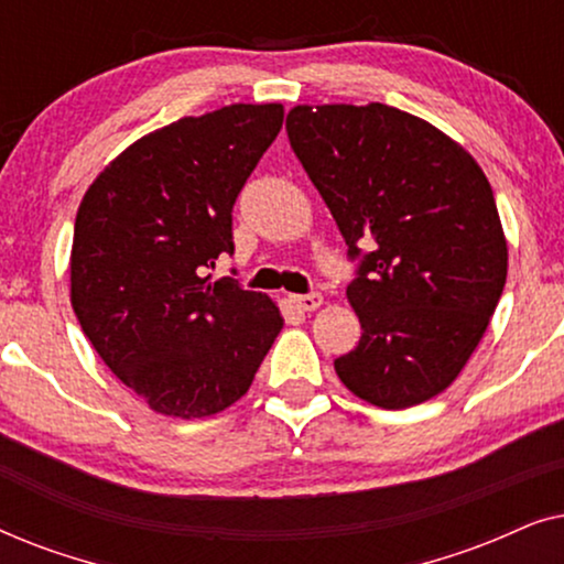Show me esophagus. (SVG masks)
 Instances as JSON below:
<instances>
[{
  "label": "esophagus",
  "mask_w": 564,
  "mask_h": 564,
  "mask_svg": "<svg viewBox=\"0 0 564 564\" xmlns=\"http://www.w3.org/2000/svg\"><path fill=\"white\" fill-rule=\"evenodd\" d=\"M292 303H295L297 311H318V307L323 305V295L321 292H307V295H292Z\"/></svg>",
  "instance_id": "esophagus-1"
}]
</instances>
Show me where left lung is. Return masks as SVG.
<instances>
[{
	"label": "left lung",
	"mask_w": 564,
	"mask_h": 564,
	"mask_svg": "<svg viewBox=\"0 0 564 564\" xmlns=\"http://www.w3.org/2000/svg\"><path fill=\"white\" fill-rule=\"evenodd\" d=\"M290 145L357 259L361 338L338 380L400 411L465 369L503 295L508 246L488 176L457 141L380 102L297 105Z\"/></svg>",
	"instance_id": "left-lung-1"
}]
</instances>
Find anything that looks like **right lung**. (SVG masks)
<instances>
[{
	"mask_svg": "<svg viewBox=\"0 0 564 564\" xmlns=\"http://www.w3.org/2000/svg\"><path fill=\"white\" fill-rule=\"evenodd\" d=\"M284 120L282 105L182 118L107 164L76 213L72 307L107 367L174 419L234 405L282 330V315L234 276V205Z\"/></svg>",
	"mask_w": 564,
	"mask_h": 564,
	"instance_id": "right-lung-1",
	"label": "right lung"
}]
</instances>
